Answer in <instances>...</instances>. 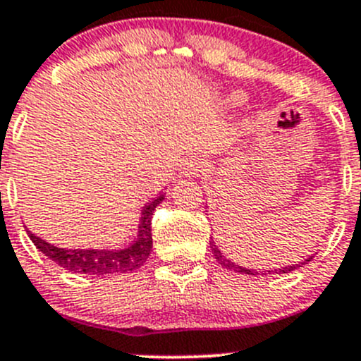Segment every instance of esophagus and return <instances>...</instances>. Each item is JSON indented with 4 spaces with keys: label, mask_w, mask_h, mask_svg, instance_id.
Listing matches in <instances>:
<instances>
[{
    "label": "esophagus",
    "mask_w": 361,
    "mask_h": 361,
    "mask_svg": "<svg viewBox=\"0 0 361 361\" xmlns=\"http://www.w3.org/2000/svg\"><path fill=\"white\" fill-rule=\"evenodd\" d=\"M204 167V160L200 157V154H192V157H188L187 160L183 161V165H181V173H183V176L187 178H192L196 176L197 173H201Z\"/></svg>",
    "instance_id": "obj_1"
}]
</instances>
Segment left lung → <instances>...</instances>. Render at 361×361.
Returning a JSON list of instances; mask_svg holds the SVG:
<instances>
[{
	"instance_id": "1",
	"label": "left lung",
	"mask_w": 361,
	"mask_h": 361,
	"mask_svg": "<svg viewBox=\"0 0 361 361\" xmlns=\"http://www.w3.org/2000/svg\"><path fill=\"white\" fill-rule=\"evenodd\" d=\"M210 249H212V252H214L215 260H217L219 264H221L224 269H230V271L240 272V274H251V276H255V274H258V272H260V271H255V269H245V267H240V265H235L233 262L228 260V258L224 257V255H222L221 249H219L217 245H215L214 240H210ZM310 260H312V257L306 258L305 262H299V264L287 265V267H281V269H274V271H264V272H262V274H265V272H269V274H271V272H278V274H285V272H290V271H295V269L302 267V265H305L306 262H310Z\"/></svg>"
}]
</instances>
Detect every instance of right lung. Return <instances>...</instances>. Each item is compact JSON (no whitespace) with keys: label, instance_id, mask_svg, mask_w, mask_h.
Listing matches in <instances>:
<instances>
[{"label":"right lung","instance_id":"1","mask_svg":"<svg viewBox=\"0 0 361 361\" xmlns=\"http://www.w3.org/2000/svg\"><path fill=\"white\" fill-rule=\"evenodd\" d=\"M164 201V196L154 197L147 203L142 210L139 224V235L124 249H63L48 244L35 233L28 231L30 238L39 251H42L49 260L59 264L60 267L71 272L90 276H109L121 274V272H131L139 269L149 257L153 247V237H151V217L158 204Z\"/></svg>","mask_w":361,"mask_h":361}]
</instances>
